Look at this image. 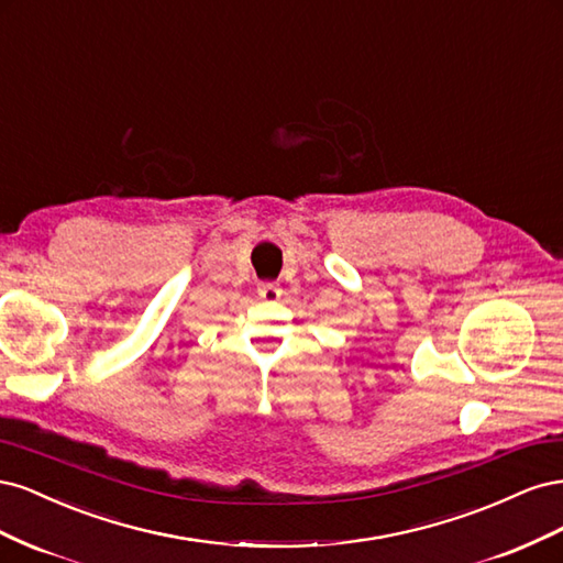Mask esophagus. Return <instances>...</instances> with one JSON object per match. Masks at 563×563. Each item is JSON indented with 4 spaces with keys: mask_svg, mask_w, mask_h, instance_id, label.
<instances>
[{
    "mask_svg": "<svg viewBox=\"0 0 563 563\" xmlns=\"http://www.w3.org/2000/svg\"><path fill=\"white\" fill-rule=\"evenodd\" d=\"M258 296L263 300H279L282 298V288L277 284H272V282H263L258 286Z\"/></svg>",
    "mask_w": 563,
    "mask_h": 563,
    "instance_id": "34e87169",
    "label": "esophagus"
}]
</instances>
